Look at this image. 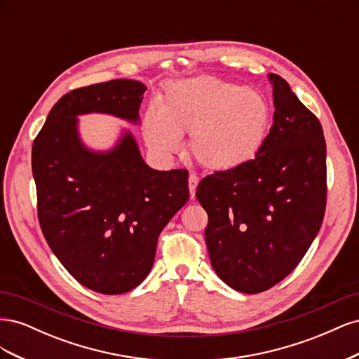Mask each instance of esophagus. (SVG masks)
<instances>
[{
	"label": "esophagus",
	"mask_w": 359,
	"mask_h": 359,
	"mask_svg": "<svg viewBox=\"0 0 359 359\" xmlns=\"http://www.w3.org/2000/svg\"><path fill=\"white\" fill-rule=\"evenodd\" d=\"M199 184V178L194 173H190L189 175V190H190V198L194 199V194H196V187Z\"/></svg>",
	"instance_id": "1"
}]
</instances>
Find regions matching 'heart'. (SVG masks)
<instances>
[{"label":"heart","mask_w":359,"mask_h":359,"mask_svg":"<svg viewBox=\"0 0 359 359\" xmlns=\"http://www.w3.org/2000/svg\"><path fill=\"white\" fill-rule=\"evenodd\" d=\"M271 121L266 97L214 76L172 82L157 107L144 115V137L158 156L169 157L190 132L189 149L206 169L231 170L252 160Z\"/></svg>","instance_id":"heart-1"}]
</instances>
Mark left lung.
Instances as JSON below:
<instances>
[{
  "label": "left lung",
  "mask_w": 359,
  "mask_h": 359,
  "mask_svg": "<svg viewBox=\"0 0 359 359\" xmlns=\"http://www.w3.org/2000/svg\"><path fill=\"white\" fill-rule=\"evenodd\" d=\"M274 118L253 160L205 177L196 198L208 214L211 265L243 293L289 276L316 238L327 205V144L319 119L269 73Z\"/></svg>",
  "instance_id": "obj_1"
}]
</instances>
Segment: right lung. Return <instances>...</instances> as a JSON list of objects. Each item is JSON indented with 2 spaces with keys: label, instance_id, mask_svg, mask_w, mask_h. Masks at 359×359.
I'll return each mask as SVG.
<instances>
[{
  "label": "right lung",
  "instance_id": "1",
  "mask_svg": "<svg viewBox=\"0 0 359 359\" xmlns=\"http://www.w3.org/2000/svg\"><path fill=\"white\" fill-rule=\"evenodd\" d=\"M145 91L132 79L70 91L52 107L32 144L43 235L81 285L104 295L142 283L160 232L189 201V172L149 168L130 130L123 128L106 151L81 139L79 115L106 114L139 124Z\"/></svg>",
  "mask_w": 359,
  "mask_h": 359
}]
</instances>
